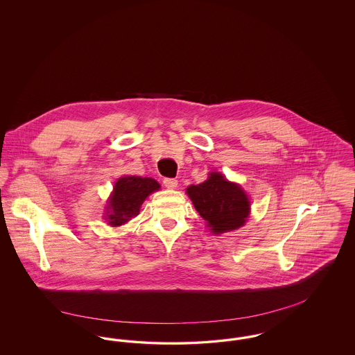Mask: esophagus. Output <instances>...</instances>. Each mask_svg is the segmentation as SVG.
<instances>
[{"label": "esophagus", "mask_w": 355, "mask_h": 355, "mask_svg": "<svg viewBox=\"0 0 355 355\" xmlns=\"http://www.w3.org/2000/svg\"><path fill=\"white\" fill-rule=\"evenodd\" d=\"M164 185L166 186L168 189H177L178 187V181L174 178H165L164 180Z\"/></svg>", "instance_id": "34e87169"}]
</instances>
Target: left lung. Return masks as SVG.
Returning a JSON list of instances; mask_svg holds the SVG:
<instances>
[{"mask_svg": "<svg viewBox=\"0 0 355 355\" xmlns=\"http://www.w3.org/2000/svg\"><path fill=\"white\" fill-rule=\"evenodd\" d=\"M186 193L216 236L239 229L250 214V201L245 190L217 171L210 173L202 184L189 186Z\"/></svg>", "mask_w": 355, "mask_h": 355, "instance_id": "8db88e82", "label": "left lung"}]
</instances>
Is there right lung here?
<instances>
[{"mask_svg": "<svg viewBox=\"0 0 355 355\" xmlns=\"http://www.w3.org/2000/svg\"><path fill=\"white\" fill-rule=\"evenodd\" d=\"M159 184L153 178L128 175L122 177L113 187L106 205V216L112 226H121L139 214L141 205L149 194L159 190Z\"/></svg>", "mask_w": 355, "mask_h": 355, "instance_id": "obj_1", "label": "right lung"}]
</instances>
